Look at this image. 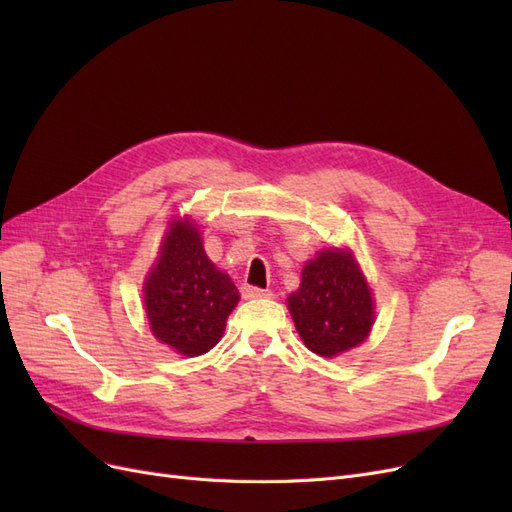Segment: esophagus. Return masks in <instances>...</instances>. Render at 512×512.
I'll return each mask as SVG.
<instances>
[{"instance_id": "34e87169", "label": "esophagus", "mask_w": 512, "mask_h": 512, "mask_svg": "<svg viewBox=\"0 0 512 512\" xmlns=\"http://www.w3.org/2000/svg\"><path fill=\"white\" fill-rule=\"evenodd\" d=\"M241 294L243 299H260V297H271V292L265 288H258V286H250V284H243L241 286Z\"/></svg>"}]
</instances>
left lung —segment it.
I'll return each mask as SVG.
<instances>
[{
	"instance_id": "1",
	"label": "left lung",
	"mask_w": 512,
	"mask_h": 512,
	"mask_svg": "<svg viewBox=\"0 0 512 512\" xmlns=\"http://www.w3.org/2000/svg\"><path fill=\"white\" fill-rule=\"evenodd\" d=\"M288 309L303 344L320 356L359 346L374 324L369 286L344 250H324L307 262Z\"/></svg>"
}]
</instances>
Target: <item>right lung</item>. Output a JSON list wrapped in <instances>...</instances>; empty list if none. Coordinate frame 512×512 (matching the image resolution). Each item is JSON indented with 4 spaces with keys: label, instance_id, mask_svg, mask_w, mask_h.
Here are the masks:
<instances>
[{
    "label": "right lung",
    "instance_id": "obj_1",
    "mask_svg": "<svg viewBox=\"0 0 512 512\" xmlns=\"http://www.w3.org/2000/svg\"><path fill=\"white\" fill-rule=\"evenodd\" d=\"M237 301V286L207 258L196 226L177 220L145 282L153 335L179 354H205L220 342Z\"/></svg>",
    "mask_w": 512,
    "mask_h": 512
}]
</instances>
